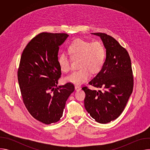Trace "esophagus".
Returning a JSON list of instances; mask_svg holds the SVG:
<instances>
[{
    "mask_svg": "<svg viewBox=\"0 0 150 150\" xmlns=\"http://www.w3.org/2000/svg\"><path fill=\"white\" fill-rule=\"evenodd\" d=\"M81 89V87H78V86H75V90L79 91V90H80Z\"/></svg>",
    "mask_w": 150,
    "mask_h": 150,
    "instance_id": "1",
    "label": "esophagus"
}]
</instances>
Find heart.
Here are the masks:
<instances>
[{"mask_svg":"<svg viewBox=\"0 0 150 150\" xmlns=\"http://www.w3.org/2000/svg\"><path fill=\"white\" fill-rule=\"evenodd\" d=\"M69 53L73 60L79 59L78 68L66 77L69 82L79 85L87 81L92 74L98 73L102 68L105 57L104 46L99 41L89 42L81 39L74 40L68 49ZM59 64L60 69L68 72L72 69V60L65 53L60 55Z\"/></svg>","mask_w":150,"mask_h":150,"instance_id":"obj_1","label":"heart"}]
</instances>
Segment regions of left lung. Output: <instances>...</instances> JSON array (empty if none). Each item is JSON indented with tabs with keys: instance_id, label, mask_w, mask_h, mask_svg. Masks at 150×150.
<instances>
[{
	"instance_id": "left-lung-1",
	"label": "left lung",
	"mask_w": 150,
	"mask_h": 150,
	"mask_svg": "<svg viewBox=\"0 0 150 150\" xmlns=\"http://www.w3.org/2000/svg\"><path fill=\"white\" fill-rule=\"evenodd\" d=\"M92 34L101 38L106 57L101 71L88 83L103 89L101 91L82 87L85 93L84 106L96 122L107 123L121 115L132 93L131 61L127 50L113 37L101 33Z\"/></svg>"
}]
</instances>
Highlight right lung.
<instances>
[{
	"label": "right lung",
	"mask_w": 150,
	"mask_h": 150,
	"mask_svg": "<svg viewBox=\"0 0 150 150\" xmlns=\"http://www.w3.org/2000/svg\"><path fill=\"white\" fill-rule=\"evenodd\" d=\"M68 36L41 33L28 42L21 57L18 80L23 102L31 115L46 125L60 120L75 90L70 82L57 86L61 75L59 46Z\"/></svg>",
	"instance_id": "1"
}]
</instances>
